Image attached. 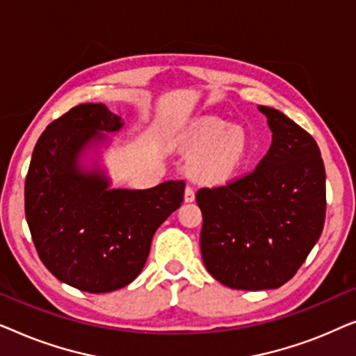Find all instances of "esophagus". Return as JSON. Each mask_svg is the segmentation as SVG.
I'll use <instances>...</instances> for the list:
<instances>
[{
	"label": "esophagus",
	"mask_w": 356,
	"mask_h": 356,
	"mask_svg": "<svg viewBox=\"0 0 356 356\" xmlns=\"http://www.w3.org/2000/svg\"><path fill=\"white\" fill-rule=\"evenodd\" d=\"M194 199H196V194H194V189L188 186L186 189H184V202H193Z\"/></svg>",
	"instance_id": "esophagus-1"
}]
</instances>
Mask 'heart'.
<instances>
[{
  "instance_id": "1",
  "label": "heart",
  "mask_w": 356,
  "mask_h": 356,
  "mask_svg": "<svg viewBox=\"0 0 356 356\" xmlns=\"http://www.w3.org/2000/svg\"><path fill=\"white\" fill-rule=\"evenodd\" d=\"M184 154L193 155L189 175L206 186L232 181L246 163L251 143L241 126L207 118L189 129L181 140Z\"/></svg>"
}]
</instances>
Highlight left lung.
<instances>
[{
	"label": "left lung",
	"instance_id": "1",
	"mask_svg": "<svg viewBox=\"0 0 356 356\" xmlns=\"http://www.w3.org/2000/svg\"><path fill=\"white\" fill-rule=\"evenodd\" d=\"M257 110L272 131L269 152L245 178L196 196L204 266L220 284L251 291L289 282L325 218V170L316 140L282 111Z\"/></svg>",
	"mask_w": 356,
	"mask_h": 356
}]
</instances>
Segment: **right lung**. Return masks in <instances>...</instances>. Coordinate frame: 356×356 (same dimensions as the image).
<instances>
[{
  "label": "right lung",
  "mask_w": 356,
  "mask_h": 356,
  "mask_svg": "<svg viewBox=\"0 0 356 356\" xmlns=\"http://www.w3.org/2000/svg\"><path fill=\"white\" fill-rule=\"evenodd\" d=\"M123 126L104 104L74 106L43 131L26 179V218L38 256L58 280L89 293L129 285L157 228L183 202V181L111 186L104 154Z\"/></svg>",
  "instance_id": "right-lung-1"
}]
</instances>
